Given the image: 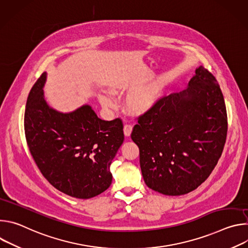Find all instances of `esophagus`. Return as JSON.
<instances>
[{
    "label": "esophagus",
    "instance_id": "esophagus-1",
    "mask_svg": "<svg viewBox=\"0 0 248 248\" xmlns=\"http://www.w3.org/2000/svg\"><path fill=\"white\" fill-rule=\"evenodd\" d=\"M131 131H132V125L131 124H124V133L125 136H129L131 134Z\"/></svg>",
    "mask_w": 248,
    "mask_h": 248
}]
</instances>
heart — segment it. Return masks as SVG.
<instances>
[{
  "instance_id": "1",
  "label": "heart",
  "mask_w": 248,
  "mask_h": 248,
  "mask_svg": "<svg viewBox=\"0 0 248 248\" xmlns=\"http://www.w3.org/2000/svg\"><path fill=\"white\" fill-rule=\"evenodd\" d=\"M115 93L122 92L121 89H114ZM162 96V85L159 82L151 83L131 94L126 102L128 110L136 115H143L152 110L158 104ZM101 103L106 108H115L116 101L111 95L100 97Z\"/></svg>"
}]
</instances>
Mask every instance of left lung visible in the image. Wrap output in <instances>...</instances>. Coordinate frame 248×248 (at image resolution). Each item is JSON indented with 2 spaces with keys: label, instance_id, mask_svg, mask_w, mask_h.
<instances>
[{
  "label": "left lung",
  "instance_id": "obj_1",
  "mask_svg": "<svg viewBox=\"0 0 248 248\" xmlns=\"http://www.w3.org/2000/svg\"><path fill=\"white\" fill-rule=\"evenodd\" d=\"M137 120L131 139L149 188L176 196L206 181L222 155L228 131L224 96L208 69L197 67L186 89L162 97Z\"/></svg>",
  "mask_w": 248,
  "mask_h": 248
}]
</instances>
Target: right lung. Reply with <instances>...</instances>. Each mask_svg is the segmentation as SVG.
<instances>
[{
  "mask_svg": "<svg viewBox=\"0 0 248 248\" xmlns=\"http://www.w3.org/2000/svg\"><path fill=\"white\" fill-rule=\"evenodd\" d=\"M43 73L31 88L24 113L29 151L44 178L75 198H92L112 184L110 166L124 142L121 119L103 121L83 105L61 113L47 104Z\"/></svg>",
  "mask_w": 248,
  "mask_h": 248,
  "instance_id": "obj_1",
  "label": "right lung"
}]
</instances>
